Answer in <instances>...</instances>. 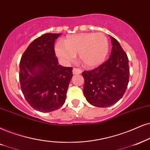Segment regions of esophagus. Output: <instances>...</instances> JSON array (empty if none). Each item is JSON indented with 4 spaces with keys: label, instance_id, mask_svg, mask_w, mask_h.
<instances>
[{
    "label": "esophagus",
    "instance_id": "obj_1",
    "mask_svg": "<svg viewBox=\"0 0 150 150\" xmlns=\"http://www.w3.org/2000/svg\"><path fill=\"white\" fill-rule=\"evenodd\" d=\"M81 70L78 69H73V75H78V74L81 73Z\"/></svg>",
    "mask_w": 150,
    "mask_h": 150
}]
</instances>
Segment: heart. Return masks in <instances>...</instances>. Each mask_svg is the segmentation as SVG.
I'll list each match as a JSON object with an SVG mask.
<instances>
[{
    "mask_svg": "<svg viewBox=\"0 0 150 150\" xmlns=\"http://www.w3.org/2000/svg\"><path fill=\"white\" fill-rule=\"evenodd\" d=\"M57 56L64 63L74 61L76 54L86 68L93 69L101 65L109 53V41L102 33H81L68 37L65 42L59 41L55 45Z\"/></svg>",
    "mask_w": 150,
    "mask_h": 150,
    "instance_id": "obj_1",
    "label": "heart"
}]
</instances>
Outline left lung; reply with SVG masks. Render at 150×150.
Here are the masks:
<instances>
[{"instance_id":"obj_1","label":"left lung","mask_w":150,"mask_h":150,"mask_svg":"<svg viewBox=\"0 0 150 150\" xmlns=\"http://www.w3.org/2000/svg\"><path fill=\"white\" fill-rule=\"evenodd\" d=\"M112 44L111 55L97 69L84 71L83 92L91 105L108 107L122 98L129 83V60L120 43L110 36Z\"/></svg>"}]
</instances>
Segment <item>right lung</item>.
<instances>
[{
    "label": "right lung",
    "mask_w": 150,
    "mask_h": 150,
    "mask_svg": "<svg viewBox=\"0 0 150 150\" xmlns=\"http://www.w3.org/2000/svg\"><path fill=\"white\" fill-rule=\"evenodd\" d=\"M61 34L47 33L33 41L23 54L19 81L30 105L41 112L55 111L64 105L73 69L59 65L54 41Z\"/></svg>",
    "instance_id": "1"
}]
</instances>
